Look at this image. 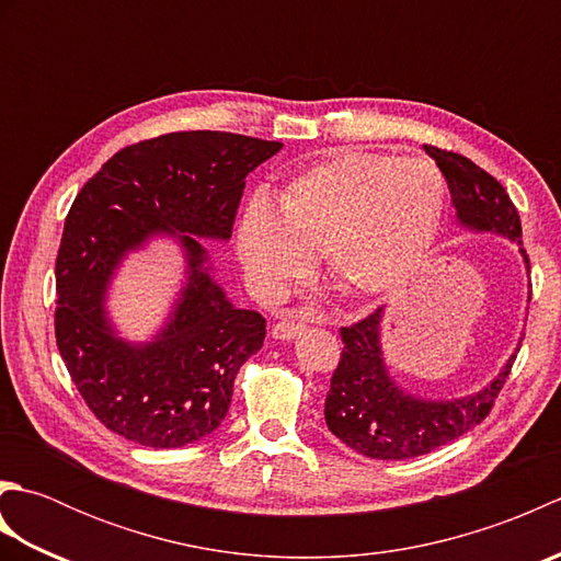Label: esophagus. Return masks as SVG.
<instances>
[{
  "mask_svg": "<svg viewBox=\"0 0 561 561\" xmlns=\"http://www.w3.org/2000/svg\"><path fill=\"white\" fill-rule=\"evenodd\" d=\"M306 328V318L299 313H287L279 318L277 323L272 325V337L277 340H294L296 335H301V330Z\"/></svg>",
  "mask_w": 561,
  "mask_h": 561,
  "instance_id": "1",
  "label": "esophagus"
}]
</instances>
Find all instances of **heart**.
Masks as SVG:
<instances>
[{
  "instance_id": "1",
  "label": "heart",
  "mask_w": 561,
  "mask_h": 561,
  "mask_svg": "<svg viewBox=\"0 0 561 561\" xmlns=\"http://www.w3.org/2000/svg\"><path fill=\"white\" fill-rule=\"evenodd\" d=\"M446 181L428 159L344 151L250 202L238 255L253 287L279 299L323 253L328 277L356 299L388 294L422 265L440 231Z\"/></svg>"
}]
</instances>
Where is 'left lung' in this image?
Instances as JSON below:
<instances>
[{
  "label": "left lung",
  "instance_id": "8db88e82",
  "mask_svg": "<svg viewBox=\"0 0 561 561\" xmlns=\"http://www.w3.org/2000/svg\"><path fill=\"white\" fill-rule=\"evenodd\" d=\"M424 149L444 173L465 229L492 231L520 245V217L504 185L462 153ZM520 253L528 265L526 250L520 248ZM380 320L383 308L359 323L340 328L344 347L330 378L325 422L342 444L374 460H408L468 434L492 412L516 354L480 392L456 400H424L390 378L380 352Z\"/></svg>",
  "mask_w": 561,
  "mask_h": 561
}]
</instances>
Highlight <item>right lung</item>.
<instances>
[{
	"instance_id": "add662e5",
	"label": "right lung",
	"mask_w": 561,
	"mask_h": 561,
	"mask_svg": "<svg viewBox=\"0 0 561 561\" xmlns=\"http://www.w3.org/2000/svg\"><path fill=\"white\" fill-rule=\"evenodd\" d=\"M279 149L211 129L161 135L117 151L71 202L55 262L57 350L83 402L117 436L181 448L229 412L265 318L226 299L199 238L229 241L245 175ZM157 232L179 236L188 282L154 342L129 345L114 337L102 296L119 260Z\"/></svg>"
}]
</instances>
